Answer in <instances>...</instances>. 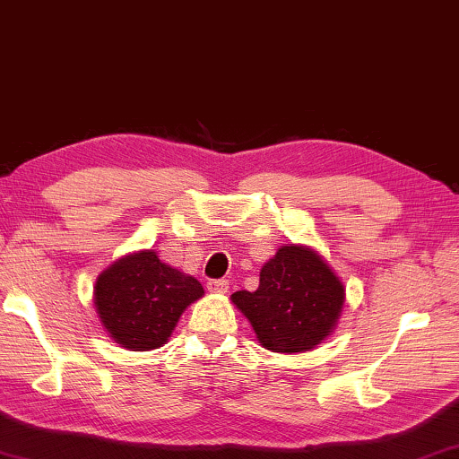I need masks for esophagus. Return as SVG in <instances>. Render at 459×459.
<instances>
[{
    "mask_svg": "<svg viewBox=\"0 0 459 459\" xmlns=\"http://www.w3.org/2000/svg\"><path fill=\"white\" fill-rule=\"evenodd\" d=\"M206 289L211 290V293H219V295H224L229 290V281L224 279H212L206 282Z\"/></svg>",
    "mask_w": 459,
    "mask_h": 459,
    "instance_id": "esophagus-1",
    "label": "esophagus"
}]
</instances>
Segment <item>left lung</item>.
Here are the masks:
<instances>
[{
	"mask_svg": "<svg viewBox=\"0 0 459 459\" xmlns=\"http://www.w3.org/2000/svg\"><path fill=\"white\" fill-rule=\"evenodd\" d=\"M232 305L247 316L264 349L311 351L327 339L343 311L345 285L311 247L285 245L263 264L256 290H237Z\"/></svg>",
	"mask_w": 459,
	"mask_h": 459,
	"instance_id": "obj_1",
	"label": "left lung"
}]
</instances>
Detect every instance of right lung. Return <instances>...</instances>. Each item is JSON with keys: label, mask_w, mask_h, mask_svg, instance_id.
<instances>
[{"label": "right lung", "mask_w": 459, "mask_h": 459, "mask_svg": "<svg viewBox=\"0 0 459 459\" xmlns=\"http://www.w3.org/2000/svg\"><path fill=\"white\" fill-rule=\"evenodd\" d=\"M203 295L195 277L146 248L124 255L98 274L94 307L114 343L128 351H152L169 341L180 315Z\"/></svg>", "instance_id": "1"}]
</instances>
